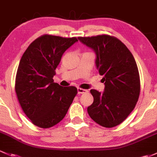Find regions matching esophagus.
<instances>
[{
	"mask_svg": "<svg viewBox=\"0 0 157 157\" xmlns=\"http://www.w3.org/2000/svg\"><path fill=\"white\" fill-rule=\"evenodd\" d=\"M87 92H88V90H85V89H83V88H78V94H85V93H87Z\"/></svg>",
	"mask_w": 157,
	"mask_h": 157,
	"instance_id": "34e87169",
	"label": "esophagus"
}]
</instances>
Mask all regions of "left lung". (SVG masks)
Masks as SVG:
<instances>
[{
  "mask_svg": "<svg viewBox=\"0 0 157 157\" xmlns=\"http://www.w3.org/2000/svg\"><path fill=\"white\" fill-rule=\"evenodd\" d=\"M96 54L97 69L105 85L103 93L91 89L90 117L106 128L122 123L135 107L140 95L138 69L133 55L120 40L108 35L78 37Z\"/></svg>",
  "mask_w": 157,
  "mask_h": 157,
  "instance_id": "left-lung-1",
  "label": "left lung"
}]
</instances>
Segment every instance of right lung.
Here are the masks:
<instances>
[{"label": "right lung", "mask_w": 157, "mask_h": 157, "mask_svg": "<svg viewBox=\"0 0 157 157\" xmlns=\"http://www.w3.org/2000/svg\"><path fill=\"white\" fill-rule=\"evenodd\" d=\"M78 41L75 37L44 35L30 44L19 62L15 90L22 110L36 126L48 128L67 114L77 88L54 82L63 54Z\"/></svg>", "instance_id": "1"}]
</instances>
